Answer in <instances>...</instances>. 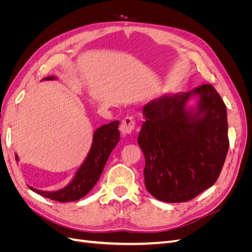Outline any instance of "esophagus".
I'll return each instance as SVG.
<instances>
[{
	"label": "esophagus",
	"mask_w": 252,
	"mask_h": 252,
	"mask_svg": "<svg viewBox=\"0 0 252 252\" xmlns=\"http://www.w3.org/2000/svg\"><path fill=\"white\" fill-rule=\"evenodd\" d=\"M135 128V120L133 117L128 116L124 118V120L122 121V123L120 125V130L122 134H130Z\"/></svg>",
	"instance_id": "esophagus-1"
}]
</instances>
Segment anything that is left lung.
Segmentation results:
<instances>
[{
    "mask_svg": "<svg viewBox=\"0 0 252 252\" xmlns=\"http://www.w3.org/2000/svg\"><path fill=\"white\" fill-rule=\"evenodd\" d=\"M199 97L195 108L188 101ZM138 143L145 157V187L166 203L192 200L211 187L229 148L226 105L210 84L165 94L144 106Z\"/></svg>",
    "mask_w": 252,
    "mask_h": 252,
    "instance_id": "obj_1",
    "label": "left lung"
}]
</instances>
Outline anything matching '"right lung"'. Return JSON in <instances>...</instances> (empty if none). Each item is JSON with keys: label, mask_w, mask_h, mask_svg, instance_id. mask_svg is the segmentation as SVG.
<instances>
[{"label": "right lung", "mask_w": 252, "mask_h": 252, "mask_svg": "<svg viewBox=\"0 0 252 252\" xmlns=\"http://www.w3.org/2000/svg\"><path fill=\"white\" fill-rule=\"evenodd\" d=\"M56 79L57 78L52 75V77L44 78L43 80L50 81ZM119 124V121H113L111 123L96 129L93 136V144H91L87 158L66 187L57 190V191H44V190H39L30 186L29 188L35 193L47 197V199L62 203L82 199L96 184L111 151L120 141ZM16 159L19 161L18 156H16Z\"/></svg>", "instance_id": "1"}]
</instances>
